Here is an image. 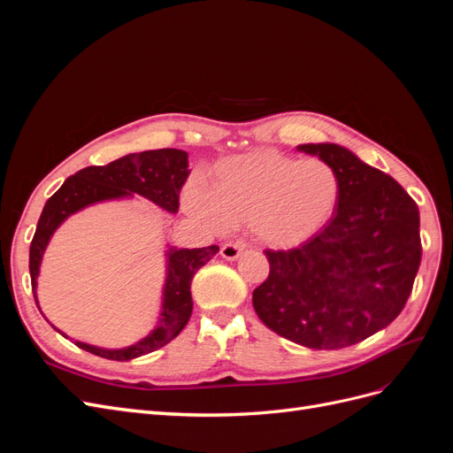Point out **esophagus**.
<instances>
[{
  "label": "esophagus",
  "instance_id": "1",
  "mask_svg": "<svg viewBox=\"0 0 453 453\" xmlns=\"http://www.w3.org/2000/svg\"><path fill=\"white\" fill-rule=\"evenodd\" d=\"M245 250H248V243L243 242H226L221 248V257L226 260H236Z\"/></svg>",
  "mask_w": 453,
  "mask_h": 453
}]
</instances>
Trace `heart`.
<instances>
[{
  "instance_id": "1",
  "label": "heart",
  "mask_w": 453,
  "mask_h": 453,
  "mask_svg": "<svg viewBox=\"0 0 453 453\" xmlns=\"http://www.w3.org/2000/svg\"><path fill=\"white\" fill-rule=\"evenodd\" d=\"M340 195V175L328 162L263 149L219 162L213 187L190 181L185 205L213 230L250 225L263 243L295 248L328 223Z\"/></svg>"
}]
</instances>
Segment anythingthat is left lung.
Returning a JSON list of instances; mask_svg holds the SVG:
<instances>
[{
  "instance_id": "obj_1",
  "label": "left lung",
  "mask_w": 453,
  "mask_h": 453,
  "mask_svg": "<svg viewBox=\"0 0 453 453\" xmlns=\"http://www.w3.org/2000/svg\"><path fill=\"white\" fill-rule=\"evenodd\" d=\"M300 150L340 175L334 215L295 250L265 255L253 308L270 331L311 349H340L386 328L412 293L421 263L419 210L391 175L334 143Z\"/></svg>"
}]
</instances>
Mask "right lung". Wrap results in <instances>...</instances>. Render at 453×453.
I'll use <instances>...</instances> for the list:
<instances>
[{
    "label": "right lung",
    "mask_w": 453,
    "mask_h": 453,
    "mask_svg": "<svg viewBox=\"0 0 453 453\" xmlns=\"http://www.w3.org/2000/svg\"><path fill=\"white\" fill-rule=\"evenodd\" d=\"M187 166L188 155L185 150L155 149L120 157L105 164V166H88L67 177L64 185L47 200L30 245V276L34 298L41 257H43L54 230L60 226L64 219L87 208L90 203L122 198L130 193L142 195L160 205L162 210L175 213L180 210V190L188 177ZM219 245L168 251V278L166 285H164L160 323L153 333L140 340L138 344L125 349H102L83 344V342H75V346L111 361H130L166 346L168 342H172L183 331L190 313H193L190 281H193L195 273L215 257Z\"/></svg>",
    "instance_id": "add662e5"
}]
</instances>
